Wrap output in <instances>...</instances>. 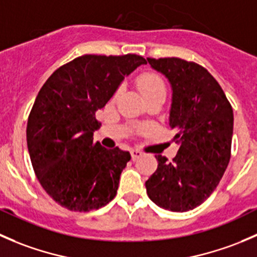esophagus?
Segmentation results:
<instances>
[{"label": "esophagus", "mask_w": 257, "mask_h": 257, "mask_svg": "<svg viewBox=\"0 0 257 257\" xmlns=\"http://www.w3.org/2000/svg\"><path fill=\"white\" fill-rule=\"evenodd\" d=\"M140 156H142V152L141 151H139V150H132L131 151V157H132V160H136V159H139Z\"/></svg>", "instance_id": "34e87169"}]
</instances>
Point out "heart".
I'll use <instances>...</instances> for the list:
<instances>
[{
	"mask_svg": "<svg viewBox=\"0 0 257 257\" xmlns=\"http://www.w3.org/2000/svg\"><path fill=\"white\" fill-rule=\"evenodd\" d=\"M136 86L144 97L155 95V93H165V82L161 76L155 72H144L137 77ZM118 95V91L115 93V97Z\"/></svg>",
	"mask_w": 257,
	"mask_h": 257,
	"instance_id": "obj_1",
	"label": "heart"
}]
</instances>
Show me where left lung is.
<instances>
[{
    "instance_id": "8db88e82",
    "label": "left lung",
    "mask_w": 257,
    "mask_h": 257,
    "mask_svg": "<svg viewBox=\"0 0 257 257\" xmlns=\"http://www.w3.org/2000/svg\"><path fill=\"white\" fill-rule=\"evenodd\" d=\"M172 87L170 127L176 130V156L157 155L146 181L150 199L165 210L185 212L217 187L231 157L233 113L221 86L205 67L179 57L147 58Z\"/></svg>"
}]
</instances>
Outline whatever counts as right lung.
I'll return each mask as SVG.
<instances>
[{"mask_svg": "<svg viewBox=\"0 0 257 257\" xmlns=\"http://www.w3.org/2000/svg\"><path fill=\"white\" fill-rule=\"evenodd\" d=\"M142 63L134 53L83 55L58 67L40 90L27 121V147L41 186L65 209L97 210L117 194L131 155L93 141L96 112Z\"/></svg>", "mask_w": 257, "mask_h": 257, "instance_id": "add662e5", "label": "right lung"}]
</instances>
